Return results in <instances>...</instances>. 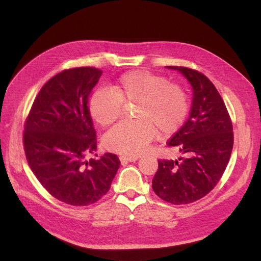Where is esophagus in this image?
Listing matches in <instances>:
<instances>
[{"label":"esophagus","mask_w":261,"mask_h":261,"mask_svg":"<svg viewBox=\"0 0 261 261\" xmlns=\"http://www.w3.org/2000/svg\"><path fill=\"white\" fill-rule=\"evenodd\" d=\"M120 160L122 163H126V162H135L138 160V156H130V155H120Z\"/></svg>","instance_id":"esophagus-1"}]
</instances>
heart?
<instances>
[{"mask_svg":"<svg viewBox=\"0 0 261 261\" xmlns=\"http://www.w3.org/2000/svg\"><path fill=\"white\" fill-rule=\"evenodd\" d=\"M123 103H137L135 114L140 121L114 126L105 136V146L111 151L127 155L144 152L155 137L156 129L161 136L175 133L188 111L187 96L180 86L145 70L126 73L110 90L93 93L90 113L100 125L108 126L121 116Z\"/></svg>","mask_w":261,"mask_h":261,"instance_id":"b5f03b06","label":"heart"}]
</instances>
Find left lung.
Returning <instances> with one entry per match:
<instances>
[{"label": "left lung", "instance_id": "1", "mask_svg": "<svg viewBox=\"0 0 261 261\" xmlns=\"http://www.w3.org/2000/svg\"><path fill=\"white\" fill-rule=\"evenodd\" d=\"M191 84L193 101L185 124L168 141L185 158L159 160L153 192L173 204L191 203L211 192L224 173L233 149V126L226 107L208 78L183 66H167Z\"/></svg>", "mask_w": 261, "mask_h": 261}]
</instances>
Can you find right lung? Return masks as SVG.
Instances as JSON below:
<instances>
[{"label":"right lung","mask_w":261,"mask_h":261,"mask_svg":"<svg viewBox=\"0 0 261 261\" xmlns=\"http://www.w3.org/2000/svg\"><path fill=\"white\" fill-rule=\"evenodd\" d=\"M102 72L94 67L63 70L36 97L23 132L29 167L54 198L88 206L105 196L120 168L116 154L86 160L97 150L88 98Z\"/></svg>","instance_id":"add662e5"}]
</instances>
